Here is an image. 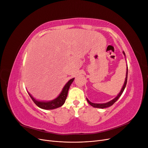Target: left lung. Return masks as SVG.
<instances>
[{
    "label": "left lung",
    "instance_id": "1",
    "mask_svg": "<svg viewBox=\"0 0 148 148\" xmlns=\"http://www.w3.org/2000/svg\"><path fill=\"white\" fill-rule=\"evenodd\" d=\"M123 54L125 56L124 52H123ZM127 69L126 78H125V81L124 84H123V87H122V89H121V91H120V93L117 95V97H116L115 98H114V99H112V101H109V102H107V103H104V104H95V103L91 102L89 101L87 99V98H86L87 101H88V102L89 103V104H90L91 106L94 107H96V108H101V109L107 108V107H110V106H112V105L114 104V103L119 99V98L120 97L121 95H122V94L123 93V91H124V89H125V87H126V84H127V77H128V66H127Z\"/></svg>",
    "mask_w": 148,
    "mask_h": 148
}]
</instances>
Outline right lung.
I'll return each mask as SVG.
<instances>
[{"mask_svg": "<svg viewBox=\"0 0 148 148\" xmlns=\"http://www.w3.org/2000/svg\"><path fill=\"white\" fill-rule=\"evenodd\" d=\"M74 79L75 78H73L72 79H70L68 82V83H66V84L65 85V86L64 87L63 89H62L60 95L58 96L56 99H53L51 101H49V102L38 101L36 100H35L34 98L31 96V95L29 92L28 94L31 99H32L33 101L35 103V104L37 106H38L39 107H40V108H41L42 109H46V110L54 109L58 108V107H61L65 103V101L67 97V95H68L69 88L71 84L73 82Z\"/></svg>", "mask_w": 148, "mask_h": 148, "instance_id": "right-lung-1", "label": "right lung"}]
</instances>
